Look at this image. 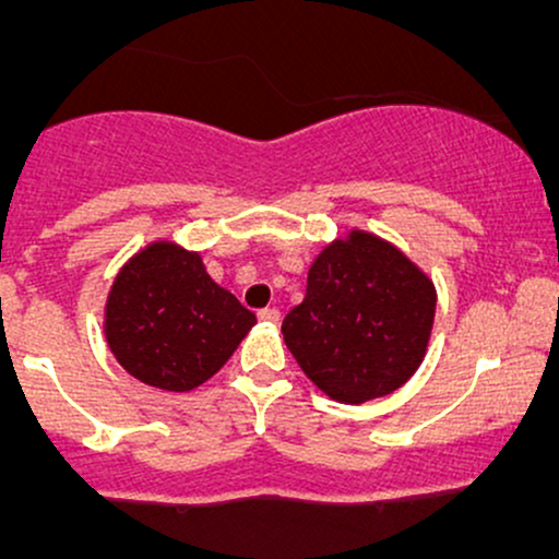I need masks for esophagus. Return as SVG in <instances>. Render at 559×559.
Instances as JSON below:
<instances>
[{"label": "esophagus", "instance_id": "obj_1", "mask_svg": "<svg viewBox=\"0 0 559 559\" xmlns=\"http://www.w3.org/2000/svg\"><path fill=\"white\" fill-rule=\"evenodd\" d=\"M260 320H265V323H278L281 320V312L275 310V307H265V310L258 312Z\"/></svg>", "mask_w": 559, "mask_h": 559}]
</instances>
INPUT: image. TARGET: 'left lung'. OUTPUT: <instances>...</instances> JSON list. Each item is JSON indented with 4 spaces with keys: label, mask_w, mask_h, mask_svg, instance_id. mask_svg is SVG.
I'll return each instance as SVG.
<instances>
[{
    "label": "left lung",
    "mask_w": 559,
    "mask_h": 559,
    "mask_svg": "<svg viewBox=\"0 0 559 559\" xmlns=\"http://www.w3.org/2000/svg\"><path fill=\"white\" fill-rule=\"evenodd\" d=\"M436 288L396 247L352 230L307 275L284 342L331 400L360 404L391 394L418 370L433 329Z\"/></svg>",
    "instance_id": "obj_1"
}]
</instances>
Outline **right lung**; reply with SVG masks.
Returning <instances> with one entry per match:
<instances>
[{
	"label": "right lung",
	"mask_w": 559,
	"mask_h": 559,
	"mask_svg": "<svg viewBox=\"0 0 559 559\" xmlns=\"http://www.w3.org/2000/svg\"><path fill=\"white\" fill-rule=\"evenodd\" d=\"M258 323L197 252L150 243L123 265L105 310L115 360L141 383L191 391L213 378Z\"/></svg>",
	"instance_id": "add662e5"
}]
</instances>
